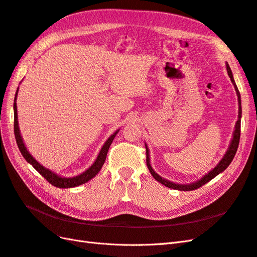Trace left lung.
Wrapping results in <instances>:
<instances>
[{
    "label": "left lung",
    "instance_id": "left-lung-1",
    "mask_svg": "<svg viewBox=\"0 0 257 257\" xmlns=\"http://www.w3.org/2000/svg\"><path fill=\"white\" fill-rule=\"evenodd\" d=\"M226 69H227V74L229 76V78L232 82V84H234V88L236 90V93H237V96H238V106H239V110H238V120L236 122V125H235V130H234V133H232V138L230 141V144L228 146V149L227 151L225 152L224 157L222 158V160L217 163V165L212 168L210 172L205 175L203 178H200L199 180L195 181V182H192V183H189V184H179V183H175V182H172L167 180V179H164L162 178L160 175H158L157 173L154 172L151 164H150V154H149V148H148V146L145 144L146 146V153H147V166H148V169L150 170L151 175L153 176V178L155 179V180L159 181L160 183H162L163 185L167 186V188L169 189H174V190H178V191H193V190H196L198 188H200V186H203L204 184H206L207 182H209L210 180H212V179L214 177H216L219 174H221L222 172H224L225 169H226L229 164L231 163L232 159H234L235 154L237 152V149H238V146H239V139H240V124H241V113H242V110H241V97H240V93H239V90L237 88L236 85V82L234 80V76H232V73H231V69L228 65V63H226Z\"/></svg>",
    "mask_w": 257,
    "mask_h": 257
}]
</instances>
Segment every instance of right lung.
I'll return each instance as SVG.
<instances>
[{
	"label": "right lung",
	"instance_id": "1",
	"mask_svg": "<svg viewBox=\"0 0 257 257\" xmlns=\"http://www.w3.org/2000/svg\"><path fill=\"white\" fill-rule=\"evenodd\" d=\"M19 89V88H18ZM18 89L16 91V94H15V99H14V132H15V137H16V142L18 145L19 150L21 152V154L23 155V158L27 160L28 163H30L31 165H32L38 173H40L46 180H47L50 184H52L53 186H57V188L60 189H68V188H75V186H78L81 185L83 183H87L89 180H91L92 178H94L100 169H102L106 157H107V152L109 150V147L112 143V141L114 139L115 135L118 134V132L120 130H116L114 133L107 139L105 142V144L103 145L102 149H100L96 160L94 161V163L87 169L84 170L83 173H81L78 176H75V177H61L58 174H56L52 170L48 169L44 167L42 164H40L31 153L28 151L27 147L23 143V139L20 133V130H19V124H18V114H17V95H18Z\"/></svg>",
	"mask_w": 257,
	"mask_h": 257
}]
</instances>
